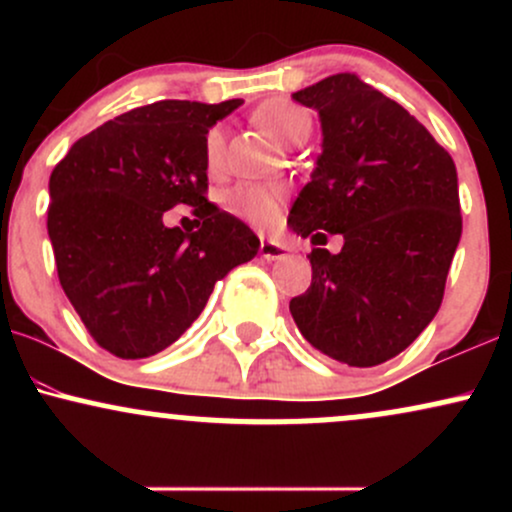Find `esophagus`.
Segmentation results:
<instances>
[{"label":"esophagus","instance_id":"obj_1","mask_svg":"<svg viewBox=\"0 0 512 512\" xmlns=\"http://www.w3.org/2000/svg\"><path fill=\"white\" fill-rule=\"evenodd\" d=\"M286 252H289V250H286V245L274 243V240H262V243H260V255L267 262L281 260V257H286Z\"/></svg>","mask_w":512,"mask_h":512}]
</instances>
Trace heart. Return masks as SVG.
<instances>
[{
  "mask_svg": "<svg viewBox=\"0 0 512 512\" xmlns=\"http://www.w3.org/2000/svg\"><path fill=\"white\" fill-rule=\"evenodd\" d=\"M255 122L269 137L281 144H296L308 137L310 115L301 105L274 98V101L262 103L255 110ZM223 151H226V134L223 127H211L204 137V161L211 170L223 163ZM286 192L281 185H264V182H240L226 195V207L238 219L252 223V226L267 228L279 219L281 202Z\"/></svg>",
  "mask_w": 512,
  "mask_h": 512,
  "instance_id": "1",
  "label": "heart"
}]
</instances>
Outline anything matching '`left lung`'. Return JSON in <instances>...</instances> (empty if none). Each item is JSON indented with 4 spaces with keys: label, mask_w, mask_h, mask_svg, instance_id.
<instances>
[{
    "label": "left lung",
    "mask_w": 512,
    "mask_h": 512,
    "mask_svg": "<svg viewBox=\"0 0 512 512\" xmlns=\"http://www.w3.org/2000/svg\"><path fill=\"white\" fill-rule=\"evenodd\" d=\"M315 108L322 154L289 211L313 248V281L289 310L317 351L346 366L390 361L426 330L443 303L462 236L457 170L448 151L402 105L356 74L293 93Z\"/></svg>",
    "instance_id": "obj_1"
}]
</instances>
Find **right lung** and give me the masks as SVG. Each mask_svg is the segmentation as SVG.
Wrapping results in <instances>:
<instances>
[{
    "instance_id": "add662e5",
    "label": "right lung",
    "mask_w": 512,
    "mask_h": 512,
    "mask_svg": "<svg viewBox=\"0 0 512 512\" xmlns=\"http://www.w3.org/2000/svg\"><path fill=\"white\" fill-rule=\"evenodd\" d=\"M240 103L142 105L81 137L52 170L57 276L88 334L117 358L173 344L216 281L260 250L243 221L204 197V137ZM178 203L196 207L197 232L162 223Z\"/></svg>"
}]
</instances>
